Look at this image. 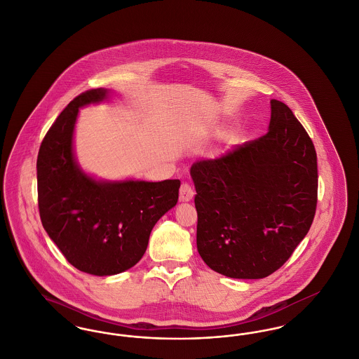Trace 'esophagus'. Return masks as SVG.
I'll return each instance as SVG.
<instances>
[{"instance_id":"obj_1","label":"esophagus","mask_w":359,"mask_h":359,"mask_svg":"<svg viewBox=\"0 0 359 359\" xmlns=\"http://www.w3.org/2000/svg\"><path fill=\"white\" fill-rule=\"evenodd\" d=\"M195 192L194 188L191 187L188 183H183L179 189V199L180 202H189L194 198Z\"/></svg>"}]
</instances>
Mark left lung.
Instances as JSON below:
<instances>
[{
	"label": "left lung",
	"instance_id": "obj_1",
	"mask_svg": "<svg viewBox=\"0 0 359 359\" xmlns=\"http://www.w3.org/2000/svg\"><path fill=\"white\" fill-rule=\"evenodd\" d=\"M191 176L198 252L212 271L268 277L307 236L318 205L316 151L285 103L271 101L266 135L196 161Z\"/></svg>",
	"mask_w": 359,
	"mask_h": 359
}]
</instances>
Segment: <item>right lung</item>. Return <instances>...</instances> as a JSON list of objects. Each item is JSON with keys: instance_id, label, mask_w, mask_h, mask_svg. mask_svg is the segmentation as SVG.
I'll return each mask as SVG.
<instances>
[{"instance_id": "1", "label": "right lung", "mask_w": 359, "mask_h": 359, "mask_svg": "<svg viewBox=\"0 0 359 359\" xmlns=\"http://www.w3.org/2000/svg\"><path fill=\"white\" fill-rule=\"evenodd\" d=\"M93 88L75 97L52 123L37 156V202L43 227L72 266L121 273L144 256L156 222L176 205L180 180L101 183L74 160L78 109L106 98Z\"/></svg>"}]
</instances>
